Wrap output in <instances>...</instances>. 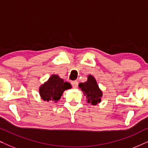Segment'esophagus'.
Returning <instances> with one entry per match:
<instances>
[{
  "mask_svg": "<svg viewBox=\"0 0 148 148\" xmlns=\"http://www.w3.org/2000/svg\"><path fill=\"white\" fill-rule=\"evenodd\" d=\"M71 84L72 87H73V88L74 89H75V88H77V86H78V82H77V81H73V82H72L71 83Z\"/></svg>",
  "mask_w": 148,
  "mask_h": 148,
  "instance_id": "34e87169",
  "label": "esophagus"
}]
</instances>
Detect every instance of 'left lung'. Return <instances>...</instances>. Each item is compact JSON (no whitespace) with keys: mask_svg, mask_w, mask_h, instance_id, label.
<instances>
[{"mask_svg":"<svg viewBox=\"0 0 148 148\" xmlns=\"http://www.w3.org/2000/svg\"><path fill=\"white\" fill-rule=\"evenodd\" d=\"M79 88L86 96L87 102L92 105H96L101 102V98L102 97V92L97 84L96 80L91 75L88 76V80L84 83H80L79 84Z\"/></svg>","mask_w":148,"mask_h":148,"instance_id":"1","label":"left lung"}]
</instances>
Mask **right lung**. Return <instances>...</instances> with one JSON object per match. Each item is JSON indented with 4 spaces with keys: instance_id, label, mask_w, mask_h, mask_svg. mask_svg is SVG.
<instances>
[{
    "instance_id": "obj_1",
    "label": "right lung",
    "mask_w": 148,
    "mask_h": 148,
    "mask_svg": "<svg viewBox=\"0 0 148 148\" xmlns=\"http://www.w3.org/2000/svg\"><path fill=\"white\" fill-rule=\"evenodd\" d=\"M71 88V85L64 82L57 75H52L48 81L40 86L39 94L44 101H53L57 102L66 90Z\"/></svg>"
}]
</instances>
